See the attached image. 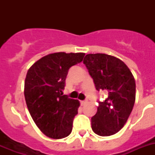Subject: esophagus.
Masks as SVG:
<instances>
[{
    "label": "esophagus",
    "mask_w": 155,
    "mask_h": 155,
    "mask_svg": "<svg viewBox=\"0 0 155 155\" xmlns=\"http://www.w3.org/2000/svg\"><path fill=\"white\" fill-rule=\"evenodd\" d=\"M87 103V101H80V104H81V105H84V104H86Z\"/></svg>",
    "instance_id": "1"
}]
</instances>
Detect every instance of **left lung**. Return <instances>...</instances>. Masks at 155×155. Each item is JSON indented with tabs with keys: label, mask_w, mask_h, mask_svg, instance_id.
<instances>
[{
	"label": "left lung",
	"mask_w": 155,
	"mask_h": 155,
	"mask_svg": "<svg viewBox=\"0 0 155 155\" xmlns=\"http://www.w3.org/2000/svg\"><path fill=\"white\" fill-rule=\"evenodd\" d=\"M84 63L97 90L106 93L92 117V130L103 137L115 134L124 127L134 105V77L123 61L109 54H88Z\"/></svg>",
	"instance_id": "obj_1"
}]
</instances>
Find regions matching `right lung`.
<instances>
[{"label":"right lung","mask_w":155,"mask_h":155,"mask_svg":"<svg viewBox=\"0 0 155 155\" xmlns=\"http://www.w3.org/2000/svg\"><path fill=\"white\" fill-rule=\"evenodd\" d=\"M84 53L57 52L33 64L25 80L24 95L33 120L46 136L54 139L68 137L80 105L78 100L63 95L71 67L82 62Z\"/></svg>","instance_id":"obj_1"}]
</instances>
